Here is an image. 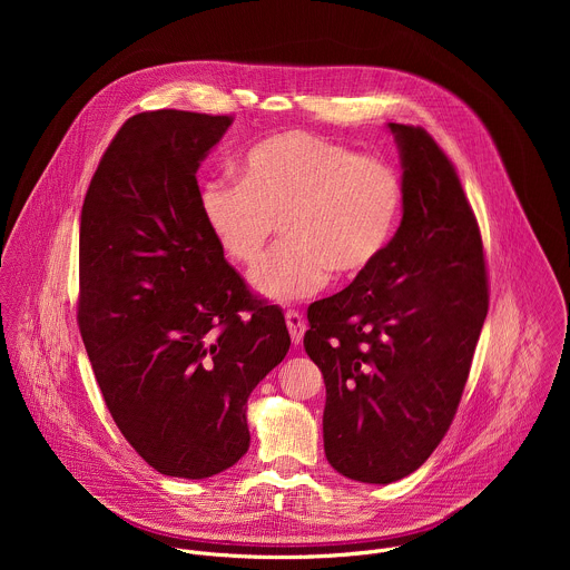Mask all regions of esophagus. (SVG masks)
Segmentation results:
<instances>
[{"label":"esophagus","instance_id":"obj_1","mask_svg":"<svg viewBox=\"0 0 570 570\" xmlns=\"http://www.w3.org/2000/svg\"><path fill=\"white\" fill-rule=\"evenodd\" d=\"M286 327H288L293 345L297 347L302 343V338H304V332H306L304 315L299 311H286Z\"/></svg>","mask_w":570,"mask_h":570}]
</instances>
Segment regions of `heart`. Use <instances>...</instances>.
Segmentation results:
<instances>
[{"instance_id": "b5f03b06", "label": "heart", "mask_w": 570, "mask_h": 570, "mask_svg": "<svg viewBox=\"0 0 570 570\" xmlns=\"http://www.w3.org/2000/svg\"><path fill=\"white\" fill-rule=\"evenodd\" d=\"M200 212L220 250L255 264L271 236L284 238L250 273L273 302L315 295L330 279H356L394 236L403 185L383 159L308 132H279L255 144L240 178L218 176L200 187Z\"/></svg>"}]
</instances>
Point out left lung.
I'll use <instances>...</instances> for the list:
<instances>
[{
	"instance_id": "8db88e82",
	"label": "left lung",
	"mask_w": 570,
	"mask_h": 570,
	"mask_svg": "<svg viewBox=\"0 0 570 570\" xmlns=\"http://www.w3.org/2000/svg\"><path fill=\"white\" fill-rule=\"evenodd\" d=\"M403 216L383 257L308 306L304 350L320 367L330 464L387 484L446 435L490 308L482 238L451 159L424 130L387 124Z\"/></svg>"
}]
</instances>
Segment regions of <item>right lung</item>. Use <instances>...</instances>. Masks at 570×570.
<instances>
[{
  "label": "right lung",
  "mask_w": 570,
  "mask_h": 570,
  "mask_svg": "<svg viewBox=\"0 0 570 570\" xmlns=\"http://www.w3.org/2000/svg\"><path fill=\"white\" fill-rule=\"evenodd\" d=\"M229 126L130 117L80 212L78 330L108 411L153 469L189 480L248 451V396L291 347L282 308L250 295L203 220L196 171Z\"/></svg>",
  "instance_id": "obj_1"
}]
</instances>
